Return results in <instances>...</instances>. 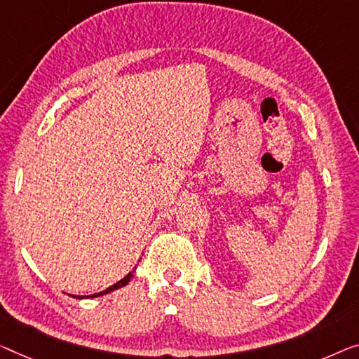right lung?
I'll use <instances>...</instances> for the list:
<instances>
[{
    "mask_svg": "<svg viewBox=\"0 0 359 359\" xmlns=\"http://www.w3.org/2000/svg\"><path fill=\"white\" fill-rule=\"evenodd\" d=\"M133 272H135V269H132L130 272H128V274L124 277V279H121L119 282H116L114 285H111V287H108L106 288V290H103V292H100V293H93V295H90V298H95V297H101V295H106V293H109V292H114V290H117V288H121V287H124V285H127L128 282H130V279L133 277ZM74 297V295H72ZM76 298H88V297H76Z\"/></svg>",
    "mask_w": 359,
    "mask_h": 359,
    "instance_id": "1",
    "label": "right lung"
}]
</instances>
